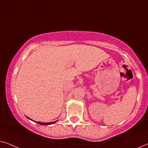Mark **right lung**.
<instances>
[{"label": "right lung", "instance_id": "add662e5", "mask_svg": "<svg viewBox=\"0 0 148 148\" xmlns=\"http://www.w3.org/2000/svg\"><path fill=\"white\" fill-rule=\"evenodd\" d=\"M54 122H48V123H43V122H36V123H38V124H41V125H50V124H52V123H54Z\"/></svg>", "mask_w": 148, "mask_h": 148}]
</instances>
